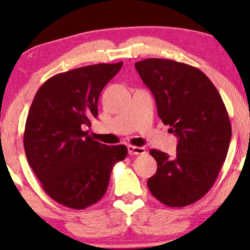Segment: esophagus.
<instances>
[{
  "label": "esophagus",
  "instance_id": "esophagus-1",
  "mask_svg": "<svg viewBox=\"0 0 250 250\" xmlns=\"http://www.w3.org/2000/svg\"><path fill=\"white\" fill-rule=\"evenodd\" d=\"M128 152L130 155H138V154H145L146 149L143 146H128Z\"/></svg>",
  "mask_w": 250,
  "mask_h": 250
}]
</instances>
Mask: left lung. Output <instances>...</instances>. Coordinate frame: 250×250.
I'll return each instance as SVG.
<instances>
[{
    "mask_svg": "<svg viewBox=\"0 0 250 250\" xmlns=\"http://www.w3.org/2000/svg\"><path fill=\"white\" fill-rule=\"evenodd\" d=\"M135 69L154 96L158 115L179 138L175 158L152 149L158 163L147 186L170 207L193 204L209 191L226 159L231 125L216 87L196 67L147 58Z\"/></svg>",
    "mask_w": 250,
    "mask_h": 250,
    "instance_id": "left-lung-1",
    "label": "left lung"
}]
</instances>
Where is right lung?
Returning <instances> with one entry per match:
<instances>
[{
  "label": "right lung",
  "instance_id": "right-lung-1",
  "mask_svg": "<svg viewBox=\"0 0 250 250\" xmlns=\"http://www.w3.org/2000/svg\"><path fill=\"white\" fill-rule=\"evenodd\" d=\"M121 67L122 62L97 64L55 75L29 108L24 131L28 164L47 195L69 208L100 201L113 167L128 154L125 146L103 145L83 130L98 116L100 92Z\"/></svg>",
  "mask_w": 250,
  "mask_h": 250
}]
</instances>
